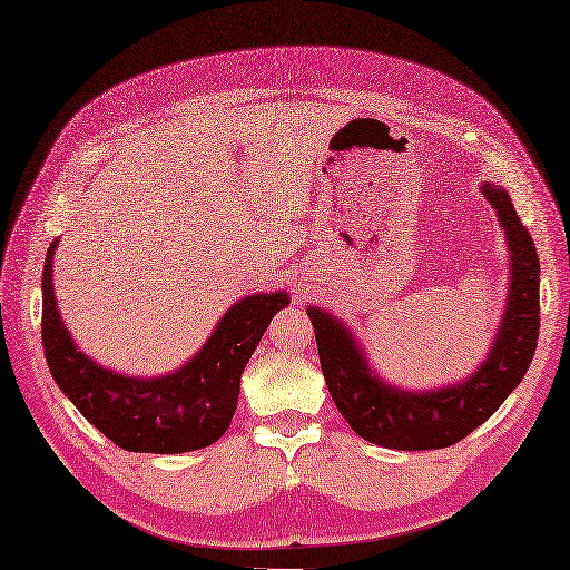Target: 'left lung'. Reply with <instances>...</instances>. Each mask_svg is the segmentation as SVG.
I'll use <instances>...</instances> for the list:
<instances>
[{
	"label": "left lung",
	"mask_w": 570,
	"mask_h": 570,
	"mask_svg": "<svg viewBox=\"0 0 570 570\" xmlns=\"http://www.w3.org/2000/svg\"><path fill=\"white\" fill-rule=\"evenodd\" d=\"M510 253L508 305L489 358L462 385L406 392L385 385L361 356L352 332L325 311L308 308L320 366L340 414L368 443L395 450L455 445L499 410L528 373L539 337V257L508 193L484 183Z\"/></svg>",
	"instance_id": "8db88e82"
}]
</instances>
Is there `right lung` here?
Wrapping results in <instances>:
<instances>
[{"label": "right lung", "instance_id": "add662e5", "mask_svg": "<svg viewBox=\"0 0 570 570\" xmlns=\"http://www.w3.org/2000/svg\"><path fill=\"white\" fill-rule=\"evenodd\" d=\"M55 245L42 267V348L55 383L83 419L132 452L173 455L218 441L236 412L240 373L288 296L255 294L238 301L180 371L139 381L100 368L71 342L52 294Z\"/></svg>", "mask_w": 570, "mask_h": 570}]
</instances>
